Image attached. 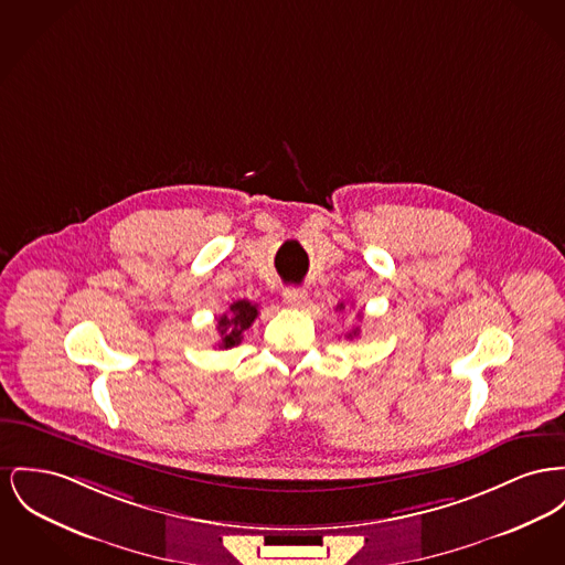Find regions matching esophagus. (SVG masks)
I'll use <instances>...</instances> for the list:
<instances>
[{
	"label": "esophagus",
	"mask_w": 565,
	"mask_h": 565,
	"mask_svg": "<svg viewBox=\"0 0 565 565\" xmlns=\"http://www.w3.org/2000/svg\"><path fill=\"white\" fill-rule=\"evenodd\" d=\"M284 302L288 307H302L307 302V292L300 288H286L284 290Z\"/></svg>",
	"instance_id": "34e87169"
}]
</instances>
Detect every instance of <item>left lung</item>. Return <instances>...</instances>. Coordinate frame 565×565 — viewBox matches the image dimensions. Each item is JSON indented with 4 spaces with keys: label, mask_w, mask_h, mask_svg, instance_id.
Listing matches in <instances>:
<instances>
[{
    "label": "left lung",
    "mask_w": 565,
    "mask_h": 565,
    "mask_svg": "<svg viewBox=\"0 0 565 565\" xmlns=\"http://www.w3.org/2000/svg\"><path fill=\"white\" fill-rule=\"evenodd\" d=\"M343 307H345V305H343V302H341V305H337V309H339V311H341V309H343ZM356 334H359V329H356V331L350 332V334H348V337H356Z\"/></svg>",
    "instance_id": "left-lung-1"
}]
</instances>
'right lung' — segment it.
I'll return each mask as SVG.
<instances>
[{
	"mask_svg": "<svg viewBox=\"0 0 565 565\" xmlns=\"http://www.w3.org/2000/svg\"><path fill=\"white\" fill-rule=\"evenodd\" d=\"M258 318V305L249 300H236L231 305V311L224 313L217 320V332H220V348H234L241 343L243 332L247 331L254 320Z\"/></svg>",
	"mask_w": 565,
	"mask_h": 565,
	"instance_id": "obj_1",
	"label": "right lung"
}]
</instances>
